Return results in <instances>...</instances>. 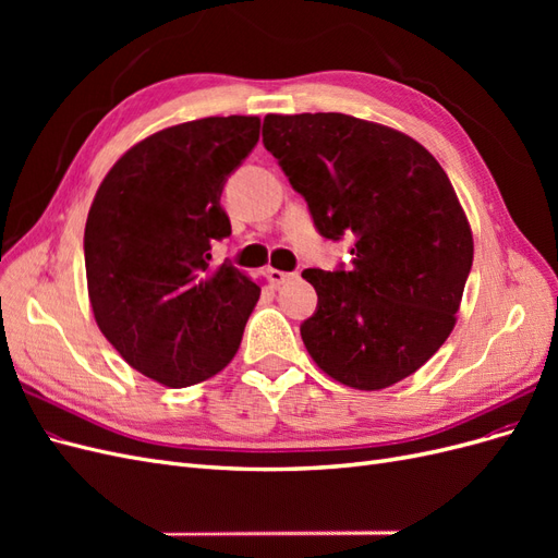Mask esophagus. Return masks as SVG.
<instances>
[{"label":"esophagus","instance_id":"esophagus-1","mask_svg":"<svg viewBox=\"0 0 558 558\" xmlns=\"http://www.w3.org/2000/svg\"><path fill=\"white\" fill-rule=\"evenodd\" d=\"M295 275L293 272H281V269H269V281H272L275 286H281L286 281H291Z\"/></svg>","mask_w":558,"mask_h":558}]
</instances>
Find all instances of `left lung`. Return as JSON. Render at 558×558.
Returning a JSON list of instances; mask_svg holds the SVG:
<instances>
[{
	"mask_svg": "<svg viewBox=\"0 0 558 558\" xmlns=\"http://www.w3.org/2000/svg\"><path fill=\"white\" fill-rule=\"evenodd\" d=\"M263 144L328 240L356 234L351 269H305L314 363L359 391L414 375L456 326L472 230L445 170L410 134L347 113H267Z\"/></svg>",
	"mask_w": 558,
	"mask_h": 558,
	"instance_id": "1",
	"label": "left lung"
}]
</instances>
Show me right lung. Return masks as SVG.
<instances>
[{
  "mask_svg": "<svg viewBox=\"0 0 558 558\" xmlns=\"http://www.w3.org/2000/svg\"><path fill=\"white\" fill-rule=\"evenodd\" d=\"M258 137V116L158 130L128 148L95 193L83 238L95 324L162 386L221 373L260 298L242 269L209 267L211 242L230 234L223 183Z\"/></svg>",
  "mask_w": 558,
  "mask_h": 558,
  "instance_id": "add662e5",
  "label": "right lung"
}]
</instances>
